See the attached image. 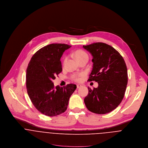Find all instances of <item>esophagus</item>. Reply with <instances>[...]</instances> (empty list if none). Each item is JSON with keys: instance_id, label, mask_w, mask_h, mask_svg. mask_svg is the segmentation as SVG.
<instances>
[{"instance_id": "1", "label": "esophagus", "mask_w": 148, "mask_h": 148, "mask_svg": "<svg viewBox=\"0 0 148 148\" xmlns=\"http://www.w3.org/2000/svg\"><path fill=\"white\" fill-rule=\"evenodd\" d=\"M81 86H82V85H81V84H77V85H76L77 88H80Z\"/></svg>"}]
</instances>
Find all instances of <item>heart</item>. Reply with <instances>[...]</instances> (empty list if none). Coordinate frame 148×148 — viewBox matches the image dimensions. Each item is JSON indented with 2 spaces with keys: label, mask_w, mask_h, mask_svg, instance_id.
I'll return each mask as SVG.
<instances>
[{
  "label": "heart",
  "mask_w": 148,
  "mask_h": 148,
  "mask_svg": "<svg viewBox=\"0 0 148 148\" xmlns=\"http://www.w3.org/2000/svg\"><path fill=\"white\" fill-rule=\"evenodd\" d=\"M75 56L78 61H80V60H83V59H84L85 58H88L87 53L84 51H83L82 49L76 50L75 52ZM66 58H65L64 60V63H65L66 62ZM82 76H83L82 73L75 74L71 76V79L75 81L79 82L81 80V77Z\"/></svg>",
  "instance_id": "obj_1"
}]
</instances>
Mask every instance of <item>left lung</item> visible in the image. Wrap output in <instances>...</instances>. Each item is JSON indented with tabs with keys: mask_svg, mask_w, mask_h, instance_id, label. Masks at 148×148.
Segmentation results:
<instances>
[{
	"mask_svg": "<svg viewBox=\"0 0 148 148\" xmlns=\"http://www.w3.org/2000/svg\"><path fill=\"white\" fill-rule=\"evenodd\" d=\"M83 47L93 56V70L88 80L98 83L97 88L88 87L84 102L90 111L104 114L121 103L128 83V73L123 57L112 47L96 42Z\"/></svg>",
	"mask_w": 148,
	"mask_h": 148,
	"instance_id": "8db88e82",
	"label": "left lung"
}]
</instances>
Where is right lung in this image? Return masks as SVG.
Returning a JSON list of instances; mask_svg holds the SVG:
<instances>
[{
    "label": "right lung",
    "mask_w": 148,
    "mask_h": 148,
    "mask_svg": "<svg viewBox=\"0 0 148 148\" xmlns=\"http://www.w3.org/2000/svg\"><path fill=\"white\" fill-rule=\"evenodd\" d=\"M71 46L52 44L37 51L31 58L26 71L28 95L36 108L42 114L53 116L64 112L71 96L76 88L75 84L55 86L52 80L62 71L60 59Z\"/></svg>",
    "instance_id": "right-lung-1"
}]
</instances>
